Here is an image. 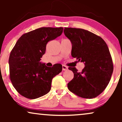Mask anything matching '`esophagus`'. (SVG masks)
<instances>
[{
    "label": "esophagus",
    "instance_id": "1",
    "mask_svg": "<svg viewBox=\"0 0 122 122\" xmlns=\"http://www.w3.org/2000/svg\"><path fill=\"white\" fill-rule=\"evenodd\" d=\"M62 68H63V71H67V70L68 69V68L67 67V66H64V65H63Z\"/></svg>",
    "mask_w": 122,
    "mask_h": 122
}]
</instances>
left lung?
Returning a JSON list of instances; mask_svg holds the SVG:
<instances>
[{
	"label": "left lung",
	"instance_id": "8db88e82",
	"mask_svg": "<svg viewBox=\"0 0 122 122\" xmlns=\"http://www.w3.org/2000/svg\"><path fill=\"white\" fill-rule=\"evenodd\" d=\"M64 33L71 43V56L85 65L81 72L69 68L74 78L68 83V89L80 97H96L106 89L113 71L107 45L100 36L83 29L64 28Z\"/></svg>",
	"mask_w": 122,
	"mask_h": 122
}]
</instances>
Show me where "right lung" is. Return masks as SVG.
Wrapping results in <instances>:
<instances>
[{"label":"right lung","mask_w":122,"mask_h":122,"mask_svg":"<svg viewBox=\"0 0 122 122\" xmlns=\"http://www.w3.org/2000/svg\"><path fill=\"white\" fill-rule=\"evenodd\" d=\"M63 28L43 27L21 36L9 59L10 79L15 89L29 99L39 98L49 92L52 79L62 71V66H46L40 61L48 41L59 36Z\"/></svg>","instance_id":"right-lung-1"}]
</instances>
